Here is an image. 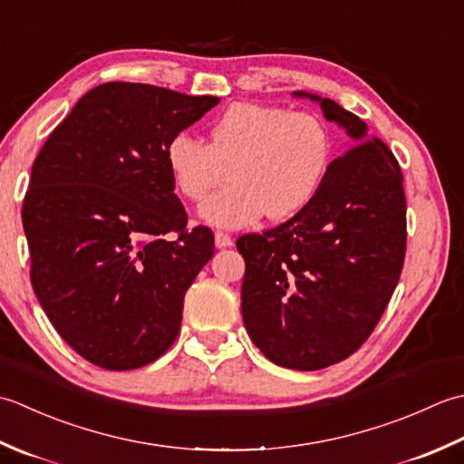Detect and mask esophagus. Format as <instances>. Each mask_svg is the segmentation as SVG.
Here are the masks:
<instances>
[{"instance_id":"34e87169","label":"esophagus","mask_w":464,"mask_h":464,"mask_svg":"<svg viewBox=\"0 0 464 464\" xmlns=\"http://www.w3.org/2000/svg\"><path fill=\"white\" fill-rule=\"evenodd\" d=\"M214 244H216V248H230V246L234 244V240H232V236H228L226 232H216L214 234Z\"/></svg>"}]
</instances>
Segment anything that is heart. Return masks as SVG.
Masks as SVG:
<instances>
[{"mask_svg":"<svg viewBox=\"0 0 464 464\" xmlns=\"http://www.w3.org/2000/svg\"><path fill=\"white\" fill-rule=\"evenodd\" d=\"M176 190L188 200L232 182L198 208L216 228H244L264 214L282 220L302 210L323 186L333 134L314 113L264 103H234L210 128V144L179 131L166 144Z\"/></svg>","mask_w":464,"mask_h":464,"instance_id":"b5f03b06","label":"heart"}]
</instances>
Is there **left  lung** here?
<instances>
[{"label": "left lung", "instance_id": "left-lung-1", "mask_svg": "<svg viewBox=\"0 0 464 464\" xmlns=\"http://www.w3.org/2000/svg\"><path fill=\"white\" fill-rule=\"evenodd\" d=\"M353 148L328 164L323 186L288 222L236 240L244 256L242 318L274 364L320 371L371 336L399 285L406 248L401 166L353 111L318 93Z\"/></svg>", "mask_w": 464, "mask_h": 464}]
</instances>
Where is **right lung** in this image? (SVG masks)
I'll use <instances>...</instances> for the list:
<instances>
[{
	"mask_svg": "<svg viewBox=\"0 0 464 464\" xmlns=\"http://www.w3.org/2000/svg\"><path fill=\"white\" fill-rule=\"evenodd\" d=\"M218 102L102 83L35 158L22 210L32 285L58 334L92 364L131 371L174 344L214 234L186 228L164 152ZM169 231L176 241L163 238Z\"/></svg>",
	"mask_w": 464,
	"mask_h": 464,
	"instance_id": "1",
	"label": "right lung"
}]
</instances>
